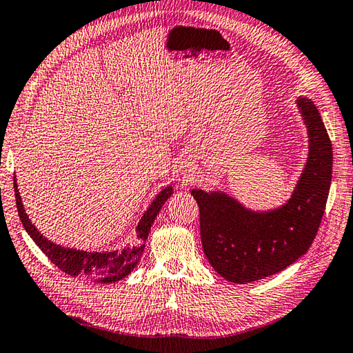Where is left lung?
I'll list each match as a JSON object with an SVG mask.
<instances>
[{"instance_id": "obj_1", "label": "left lung", "mask_w": 353, "mask_h": 353, "mask_svg": "<svg viewBox=\"0 0 353 353\" xmlns=\"http://www.w3.org/2000/svg\"><path fill=\"white\" fill-rule=\"evenodd\" d=\"M299 107L309 131V159L283 208L259 214L220 192L191 191L203 252L228 281L246 285L283 271L307 252L319 232L332 179V143L314 102L300 98Z\"/></svg>"}]
</instances>
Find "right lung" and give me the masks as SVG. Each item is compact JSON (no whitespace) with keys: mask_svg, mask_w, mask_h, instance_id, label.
<instances>
[{"mask_svg":"<svg viewBox=\"0 0 353 353\" xmlns=\"http://www.w3.org/2000/svg\"><path fill=\"white\" fill-rule=\"evenodd\" d=\"M13 188H15L17 208L21 223L26 228V231L29 232V236L33 239L34 243L39 246V250L47 255L48 260H50L54 266H58V269H61L62 272L73 275V277H82L103 283L119 281L133 271L137 261L142 257L145 241H147L151 225H153L156 216L159 211H161L162 205L165 203V200H167L172 192L170 186L167 190L159 192L157 197L153 200V203H151L147 212L143 214L139 225L136 228L134 241L130 246H127L125 250L113 252H85L62 248L43 237V234L32 225L29 217H27L17 188V181H13Z\"/></svg>","mask_w":353,"mask_h":353,"instance_id":"obj_1","label":"right lung"}]
</instances>
